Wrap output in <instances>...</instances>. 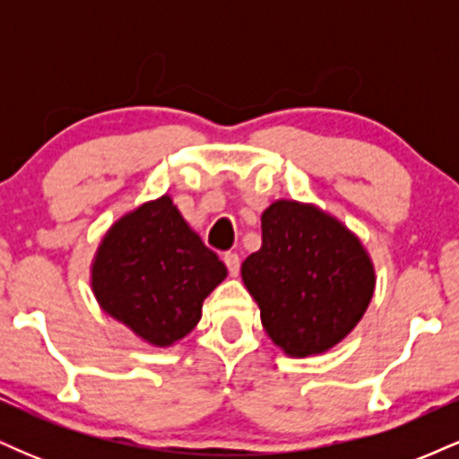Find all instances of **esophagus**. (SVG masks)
I'll return each instance as SVG.
<instances>
[{"label":"esophagus","mask_w":459,"mask_h":459,"mask_svg":"<svg viewBox=\"0 0 459 459\" xmlns=\"http://www.w3.org/2000/svg\"><path fill=\"white\" fill-rule=\"evenodd\" d=\"M224 263H226V267H229L230 276H237V273H239L241 259H239V255H237V252H226Z\"/></svg>","instance_id":"obj_1"}]
</instances>
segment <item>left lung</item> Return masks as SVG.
Returning <instances> with one entry per match:
<instances>
[{
  "label": "left lung",
  "mask_w": 459,
  "mask_h": 459,
  "mask_svg": "<svg viewBox=\"0 0 459 459\" xmlns=\"http://www.w3.org/2000/svg\"><path fill=\"white\" fill-rule=\"evenodd\" d=\"M263 244L241 263L270 339L310 356L345 339L371 302L376 273L343 224L310 204L278 200L261 215Z\"/></svg>",
  "instance_id": "left-lung-1"
}]
</instances>
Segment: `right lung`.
<instances>
[{
	"instance_id": "1",
	"label": "right lung",
	"mask_w": 459,
	"mask_h": 459,
	"mask_svg": "<svg viewBox=\"0 0 459 459\" xmlns=\"http://www.w3.org/2000/svg\"><path fill=\"white\" fill-rule=\"evenodd\" d=\"M224 278V263L168 196L120 218L92 265L94 296L105 313L160 347L194 330L204 298Z\"/></svg>"
}]
</instances>
